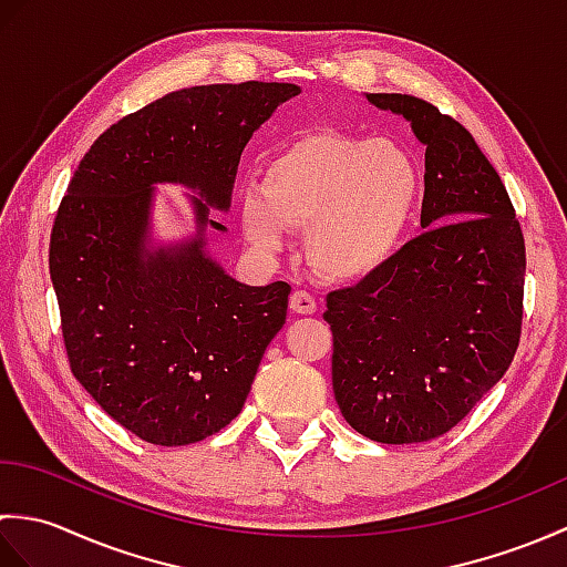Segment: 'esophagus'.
I'll list each match as a JSON object with an SVG mask.
<instances>
[{"mask_svg": "<svg viewBox=\"0 0 567 567\" xmlns=\"http://www.w3.org/2000/svg\"><path fill=\"white\" fill-rule=\"evenodd\" d=\"M290 309L295 311V315H315V311H317V299L311 297L309 292H305V290H297L290 297Z\"/></svg>", "mask_w": 567, "mask_h": 567, "instance_id": "34e87169", "label": "esophagus"}]
</instances>
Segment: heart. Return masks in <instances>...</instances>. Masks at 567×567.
Masks as SVG:
<instances>
[{"mask_svg":"<svg viewBox=\"0 0 567 567\" xmlns=\"http://www.w3.org/2000/svg\"><path fill=\"white\" fill-rule=\"evenodd\" d=\"M419 197V165L400 143L321 131L265 163L240 197V228L262 252L282 248L285 228L307 231L311 268L351 282L390 262Z\"/></svg>","mask_w":567,"mask_h":567,"instance_id":"heart-1","label":"heart"}]
</instances>
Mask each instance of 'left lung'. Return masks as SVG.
Segmentation results:
<instances>
[{
    "label": "left lung",
    "instance_id": "obj_1",
    "mask_svg": "<svg viewBox=\"0 0 567 567\" xmlns=\"http://www.w3.org/2000/svg\"><path fill=\"white\" fill-rule=\"evenodd\" d=\"M426 146L424 234L327 297L343 419L378 443H421L467 416L522 339L526 248L495 167L470 131L412 94H365Z\"/></svg>",
    "mask_w": 567,
    "mask_h": 567
}]
</instances>
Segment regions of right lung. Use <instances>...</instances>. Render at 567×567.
<instances>
[{
    "label": "right lung",
    "mask_w": 567,
    "mask_h": 567,
    "mask_svg": "<svg viewBox=\"0 0 567 567\" xmlns=\"http://www.w3.org/2000/svg\"><path fill=\"white\" fill-rule=\"evenodd\" d=\"M299 94L290 82L202 84L118 118L84 153L51 231V280L72 375L106 414L153 445L219 433L244 409L290 285H240L204 248L226 231L252 131ZM200 192L198 236L147 246L152 185Z\"/></svg>",
    "instance_id": "obj_1"
}]
</instances>
